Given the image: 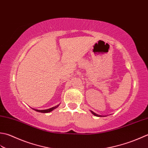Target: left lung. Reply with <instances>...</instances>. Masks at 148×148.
<instances>
[{"label":"left lung","mask_w":148,"mask_h":148,"mask_svg":"<svg viewBox=\"0 0 148 148\" xmlns=\"http://www.w3.org/2000/svg\"><path fill=\"white\" fill-rule=\"evenodd\" d=\"M91 112H92V114H93V115H95V116H98V117H99V116H99V115H98V114H95V112H93L92 111H91Z\"/></svg>","instance_id":"8db88e82"}]
</instances>
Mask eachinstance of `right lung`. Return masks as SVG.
Returning <instances> with one entry per match:
<instances>
[{
    "label": "right lung",
    "instance_id": "1",
    "mask_svg": "<svg viewBox=\"0 0 148 148\" xmlns=\"http://www.w3.org/2000/svg\"><path fill=\"white\" fill-rule=\"evenodd\" d=\"M59 105H56V106L53 107H52L50 108H49V109H46V110H37V109H34L36 111H37V112H41V113H48V112H51V111H52L53 110L55 109V108H56L57 107H59Z\"/></svg>",
    "mask_w": 148,
    "mask_h": 148
}]
</instances>
